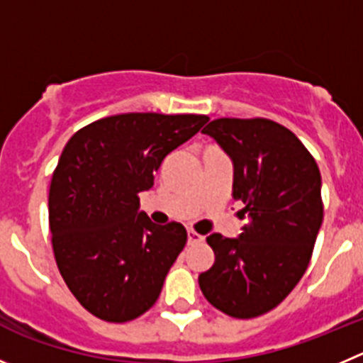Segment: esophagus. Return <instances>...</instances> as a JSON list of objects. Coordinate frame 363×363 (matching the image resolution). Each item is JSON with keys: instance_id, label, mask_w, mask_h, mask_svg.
Here are the masks:
<instances>
[{"instance_id": "1", "label": "esophagus", "mask_w": 363, "mask_h": 363, "mask_svg": "<svg viewBox=\"0 0 363 363\" xmlns=\"http://www.w3.org/2000/svg\"><path fill=\"white\" fill-rule=\"evenodd\" d=\"M187 242H189V244L203 242V235H199V233H196L194 230H189V231H187Z\"/></svg>"}]
</instances>
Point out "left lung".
Masks as SVG:
<instances>
[{
	"label": "left lung",
	"mask_w": 363,
	"mask_h": 363,
	"mask_svg": "<svg viewBox=\"0 0 363 363\" xmlns=\"http://www.w3.org/2000/svg\"><path fill=\"white\" fill-rule=\"evenodd\" d=\"M233 164V198L250 223L237 239L206 237L216 262L198 278L210 305L237 319L291 294L323 224L320 172L301 140L269 119H216L203 130Z\"/></svg>",
	"instance_id": "1"
}]
</instances>
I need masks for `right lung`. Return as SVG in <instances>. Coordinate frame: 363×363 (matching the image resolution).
Instances as JSON below:
<instances>
[{
	"instance_id": "obj_1",
	"label": "right lung",
	"mask_w": 363,
	"mask_h": 363,
	"mask_svg": "<svg viewBox=\"0 0 363 363\" xmlns=\"http://www.w3.org/2000/svg\"><path fill=\"white\" fill-rule=\"evenodd\" d=\"M206 121L196 113H119L65 144L50 185L51 242L69 291L92 315L126 323L160 296L187 231L179 223H151L139 194Z\"/></svg>"
}]
</instances>
